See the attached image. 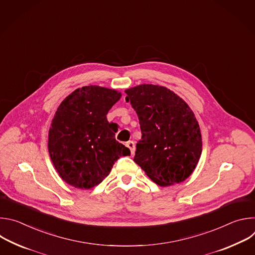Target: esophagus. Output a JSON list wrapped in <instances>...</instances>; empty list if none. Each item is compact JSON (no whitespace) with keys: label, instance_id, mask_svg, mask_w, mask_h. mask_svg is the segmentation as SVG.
Listing matches in <instances>:
<instances>
[{"label":"esophagus","instance_id":"1","mask_svg":"<svg viewBox=\"0 0 255 255\" xmlns=\"http://www.w3.org/2000/svg\"><path fill=\"white\" fill-rule=\"evenodd\" d=\"M126 145H127V147L130 149L131 154L133 155V154H134V152H135V143H134L133 141H128Z\"/></svg>","mask_w":255,"mask_h":255}]
</instances>
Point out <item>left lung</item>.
I'll use <instances>...</instances> for the list:
<instances>
[{
  "mask_svg": "<svg viewBox=\"0 0 255 255\" xmlns=\"http://www.w3.org/2000/svg\"><path fill=\"white\" fill-rule=\"evenodd\" d=\"M125 93L142 133L134 161L160 187L183 183L202 154L201 130L192 109L161 86L142 84Z\"/></svg>",
  "mask_w": 255,
  "mask_h": 255,
  "instance_id": "8db88e82",
  "label": "left lung"
}]
</instances>
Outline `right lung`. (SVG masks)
I'll return each instance as SVG.
<instances>
[{
  "mask_svg": "<svg viewBox=\"0 0 255 255\" xmlns=\"http://www.w3.org/2000/svg\"><path fill=\"white\" fill-rule=\"evenodd\" d=\"M121 97L113 89L86 86L57 108L49 128L48 152L59 176L71 187L89 190L98 186L118 158L130 154L116 141V130L107 120Z\"/></svg>",
  "mask_w": 255,
  "mask_h": 255,
  "instance_id": "add662e5",
  "label": "right lung"
}]
</instances>
